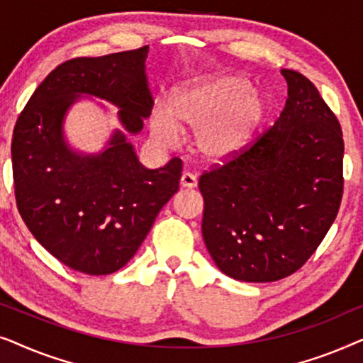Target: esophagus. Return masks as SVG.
Masks as SVG:
<instances>
[{
	"mask_svg": "<svg viewBox=\"0 0 363 363\" xmlns=\"http://www.w3.org/2000/svg\"><path fill=\"white\" fill-rule=\"evenodd\" d=\"M198 185V180L195 175H191V173H183L182 178H180V186L182 188H195Z\"/></svg>",
	"mask_w": 363,
	"mask_h": 363,
	"instance_id": "34e87169",
	"label": "esophagus"
}]
</instances>
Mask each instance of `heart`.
Instances as JSON below:
<instances>
[{
    "mask_svg": "<svg viewBox=\"0 0 363 363\" xmlns=\"http://www.w3.org/2000/svg\"><path fill=\"white\" fill-rule=\"evenodd\" d=\"M269 112L266 92L250 87L246 77L221 74L173 94L168 113H153L152 132L163 143L177 140V128L195 132L206 160L226 162L251 145Z\"/></svg>",
    "mask_w": 363,
    "mask_h": 363,
    "instance_id": "b5f03b06",
    "label": "heart"
}]
</instances>
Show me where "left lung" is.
Listing matches in <instances>:
<instances>
[{
  "instance_id": "8db88e82",
  "label": "left lung",
  "mask_w": 363,
  "mask_h": 363,
  "mask_svg": "<svg viewBox=\"0 0 363 363\" xmlns=\"http://www.w3.org/2000/svg\"><path fill=\"white\" fill-rule=\"evenodd\" d=\"M284 111L223 165L203 172V240L226 276L272 282L314 255L339 213L344 138L335 113L302 74L281 69Z\"/></svg>"
}]
</instances>
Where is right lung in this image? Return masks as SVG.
<instances>
[{
	"label": "right lung",
	"instance_id": "right-lung-1",
	"mask_svg": "<svg viewBox=\"0 0 363 363\" xmlns=\"http://www.w3.org/2000/svg\"><path fill=\"white\" fill-rule=\"evenodd\" d=\"M148 48L76 57L57 66L29 99L13 132L14 196L23 221L51 255L74 271L112 274L145 240L163 205L178 191L183 163L148 170L121 132L101 155L81 157L62 138V117L76 94L121 107L130 133L153 101L147 87Z\"/></svg>",
	"mask_w": 363,
	"mask_h": 363
}]
</instances>
